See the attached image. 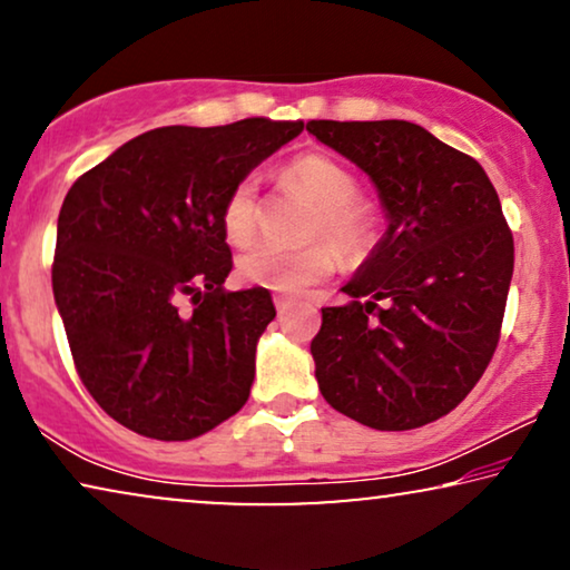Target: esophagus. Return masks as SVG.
I'll return each instance as SVG.
<instances>
[{
  "mask_svg": "<svg viewBox=\"0 0 570 570\" xmlns=\"http://www.w3.org/2000/svg\"><path fill=\"white\" fill-rule=\"evenodd\" d=\"M293 298H291V295H275V308L279 311V314H283V311H287V308H291L293 306Z\"/></svg>",
  "mask_w": 570,
  "mask_h": 570,
  "instance_id": "obj_1",
  "label": "esophagus"
}]
</instances>
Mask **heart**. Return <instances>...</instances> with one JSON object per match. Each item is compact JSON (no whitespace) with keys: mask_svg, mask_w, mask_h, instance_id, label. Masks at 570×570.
<instances>
[{"mask_svg":"<svg viewBox=\"0 0 570 570\" xmlns=\"http://www.w3.org/2000/svg\"><path fill=\"white\" fill-rule=\"evenodd\" d=\"M283 181L301 189L314 202L306 238L298 248L262 244L238 259V275L248 285L275 293H301L303 287L326 279L337 267L335 247L345 262H361L376 244L379 217L368 202L357 197L361 184L350 170L324 153H303L283 170ZM259 184L254 176L240 178L223 205V233L230 246H248L259 233ZM324 235L335 246L321 240Z\"/></svg>","mask_w":570,"mask_h":570,"instance_id":"obj_1","label":"heart"}]
</instances>
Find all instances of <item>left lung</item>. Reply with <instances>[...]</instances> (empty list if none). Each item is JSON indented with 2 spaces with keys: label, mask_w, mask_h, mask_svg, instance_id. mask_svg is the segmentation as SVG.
<instances>
[{
  "label": "left lung",
  "mask_w": 570,
  "mask_h": 570,
  "mask_svg": "<svg viewBox=\"0 0 570 570\" xmlns=\"http://www.w3.org/2000/svg\"><path fill=\"white\" fill-rule=\"evenodd\" d=\"M306 129L373 178L389 228L311 342L324 400L376 431L449 415L493 357L513 236L482 166L412 121Z\"/></svg>",
  "instance_id": "left-lung-1"
}]
</instances>
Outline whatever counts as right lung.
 <instances>
[{
	"instance_id": "add662e5",
	"label": "right lung",
	"mask_w": 570,
	"mask_h": 570,
	"mask_svg": "<svg viewBox=\"0 0 570 570\" xmlns=\"http://www.w3.org/2000/svg\"><path fill=\"white\" fill-rule=\"evenodd\" d=\"M264 116L160 127L121 145L67 191L51 285L77 376L106 415L155 441H189L244 407L264 287L230 293L223 205L301 135Z\"/></svg>"
}]
</instances>
